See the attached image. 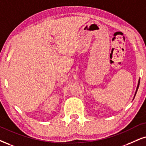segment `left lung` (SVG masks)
<instances>
[{
  "mask_svg": "<svg viewBox=\"0 0 146 146\" xmlns=\"http://www.w3.org/2000/svg\"><path fill=\"white\" fill-rule=\"evenodd\" d=\"M139 82H140V79H139V81H138V84H137V87L135 93V95H134V98H135V95H136V93H137V90H138V88H139Z\"/></svg>",
  "mask_w": 146,
  "mask_h": 146,
  "instance_id": "obj_1",
  "label": "left lung"
}]
</instances>
